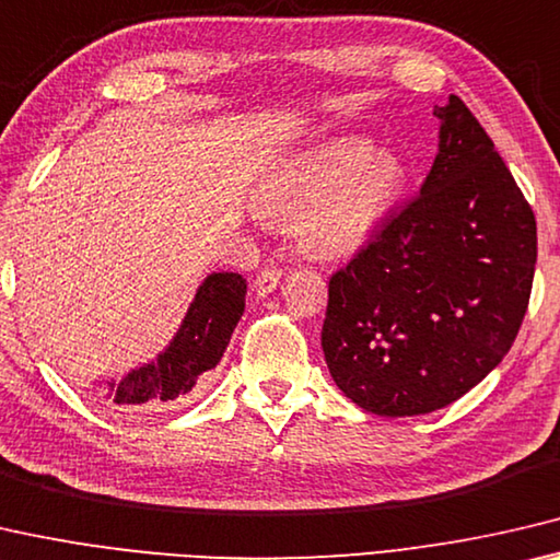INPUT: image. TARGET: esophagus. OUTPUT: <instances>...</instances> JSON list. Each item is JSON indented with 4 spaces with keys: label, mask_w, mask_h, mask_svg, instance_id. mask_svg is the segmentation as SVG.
Returning <instances> with one entry per match:
<instances>
[{
    "label": "esophagus",
    "mask_w": 560,
    "mask_h": 560,
    "mask_svg": "<svg viewBox=\"0 0 560 560\" xmlns=\"http://www.w3.org/2000/svg\"><path fill=\"white\" fill-rule=\"evenodd\" d=\"M280 278H282V270L280 268H265V270H260L258 275H255V280H253V292L258 298L270 295V292L278 288Z\"/></svg>",
    "instance_id": "1"
}]
</instances>
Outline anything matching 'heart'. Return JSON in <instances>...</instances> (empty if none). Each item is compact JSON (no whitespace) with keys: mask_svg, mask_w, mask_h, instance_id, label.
<instances>
[{"mask_svg":"<svg viewBox=\"0 0 560 560\" xmlns=\"http://www.w3.org/2000/svg\"><path fill=\"white\" fill-rule=\"evenodd\" d=\"M407 180L397 153L345 136L272 168L255 190V210L272 223L292 220V237L310 258L345 260L377 235Z\"/></svg>","mask_w":560,"mask_h":560,"instance_id":"b5f03b06","label":"heart"}]
</instances>
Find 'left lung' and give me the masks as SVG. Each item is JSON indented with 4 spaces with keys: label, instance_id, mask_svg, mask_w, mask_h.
<instances>
[{
    "label": "left lung",
    "instance_id": "obj_1",
    "mask_svg": "<svg viewBox=\"0 0 560 560\" xmlns=\"http://www.w3.org/2000/svg\"><path fill=\"white\" fill-rule=\"evenodd\" d=\"M439 153L415 200L329 278L323 352L380 417L452 405L511 350L536 270V218L459 96L436 106Z\"/></svg>",
    "mask_w": 560,
    "mask_h": 560
}]
</instances>
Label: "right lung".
<instances>
[{
	"instance_id": "add662e5",
	"label": "right lung",
	"mask_w": 560,
	"mask_h": 560,
	"mask_svg": "<svg viewBox=\"0 0 560 560\" xmlns=\"http://www.w3.org/2000/svg\"><path fill=\"white\" fill-rule=\"evenodd\" d=\"M245 280L237 272H213L198 288L186 319L159 360L143 364L121 382H108L114 405L131 411H159L196 387L213 370L245 310Z\"/></svg>"
}]
</instances>
